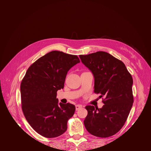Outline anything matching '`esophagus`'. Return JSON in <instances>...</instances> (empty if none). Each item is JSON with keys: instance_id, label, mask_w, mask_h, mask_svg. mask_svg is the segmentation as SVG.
<instances>
[{"instance_id": "esophagus-1", "label": "esophagus", "mask_w": 151, "mask_h": 151, "mask_svg": "<svg viewBox=\"0 0 151 151\" xmlns=\"http://www.w3.org/2000/svg\"><path fill=\"white\" fill-rule=\"evenodd\" d=\"M81 107H82V106H81V105H76L75 106V108H76V111L79 110V109H80Z\"/></svg>"}]
</instances>
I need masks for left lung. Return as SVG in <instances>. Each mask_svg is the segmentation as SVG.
Listing matches in <instances>:
<instances>
[{
	"instance_id": "8db88e82",
	"label": "left lung",
	"mask_w": 151,
	"mask_h": 151,
	"mask_svg": "<svg viewBox=\"0 0 151 151\" xmlns=\"http://www.w3.org/2000/svg\"><path fill=\"white\" fill-rule=\"evenodd\" d=\"M80 58L93 75L94 92L105 97L102 108L86 106L85 127L98 137L114 135L124 125L133 105V78L124 63L108 52L98 51Z\"/></svg>"
}]
</instances>
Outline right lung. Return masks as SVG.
I'll list each match as a JSON object with an SVG mask.
<instances>
[{
	"label": "right lung",
	"instance_id": "1",
	"mask_svg": "<svg viewBox=\"0 0 151 151\" xmlns=\"http://www.w3.org/2000/svg\"><path fill=\"white\" fill-rule=\"evenodd\" d=\"M80 62L77 55L52 51L32 64L23 78L20 90L24 115L44 137H58L67 129L75 106L59 103L57 91L63 88L69 70Z\"/></svg>",
	"mask_w": 151,
	"mask_h": 151
}]
</instances>
